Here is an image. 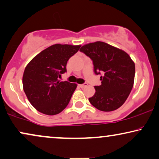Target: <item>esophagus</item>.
I'll use <instances>...</instances> for the list:
<instances>
[{
  "mask_svg": "<svg viewBox=\"0 0 159 159\" xmlns=\"http://www.w3.org/2000/svg\"><path fill=\"white\" fill-rule=\"evenodd\" d=\"M88 85V84L87 83H84V84H80V87L81 88H85L86 86Z\"/></svg>",
  "mask_w": 159,
  "mask_h": 159,
  "instance_id": "esophagus-1",
  "label": "esophagus"
}]
</instances>
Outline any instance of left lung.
Instances as JSON below:
<instances>
[{"label":"left lung","instance_id":"left-lung-1","mask_svg":"<svg viewBox=\"0 0 159 159\" xmlns=\"http://www.w3.org/2000/svg\"><path fill=\"white\" fill-rule=\"evenodd\" d=\"M93 61L96 75L102 84L95 86L96 93L89 102L104 112L115 110L124 104L131 91L135 65L126 52L102 42L85 44L80 49Z\"/></svg>","mask_w":159,"mask_h":159}]
</instances>
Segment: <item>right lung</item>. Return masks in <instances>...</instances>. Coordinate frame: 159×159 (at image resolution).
<instances>
[{
    "label": "right lung",
    "instance_id": "add662e5",
    "mask_svg": "<svg viewBox=\"0 0 159 159\" xmlns=\"http://www.w3.org/2000/svg\"><path fill=\"white\" fill-rule=\"evenodd\" d=\"M80 45L56 44L44 49L29 62L22 77L23 90L32 106L48 115H57L69 104L77 84L60 82L67 61Z\"/></svg>",
    "mask_w": 159,
    "mask_h": 159
}]
</instances>
